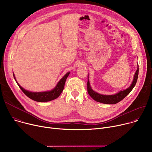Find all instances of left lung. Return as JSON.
<instances>
[{
  "label": "left lung",
  "mask_w": 152,
  "mask_h": 152,
  "mask_svg": "<svg viewBox=\"0 0 152 152\" xmlns=\"http://www.w3.org/2000/svg\"><path fill=\"white\" fill-rule=\"evenodd\" d=\"M138 72H139V66L137 64V70L134 75V78L133 80V82L130 86L122 91H120L116 94H113V95H104L101 94L99 93H98L97 92L94 91L92 90L90 82L88 80V82H87V91L88 93V94L91 96V97L96 101L103 103V104H116L121 101H122L124 98H126V96L131 92V91L133 90L134 87L135 86L136 82L137 80V77H138Z\"/></svg>",
  "instance_id": "1"
}]
</instances>
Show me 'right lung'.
Segmentation results:
<instances>
[{"instance_id":"obj_1","label":"right lung","mask_w":152,"mask_h":152,"mask_svg":"<svg viewBox=\"0 0 152 152\" xmlns=\"http://www.w3.org/2000/svg\"><path fill=\"white\" fill-rule=\"evenodd\" d=\"M70 72H68L64 76V77L58 82V83L57 84L56 86L55 87L54 89H53L51 91H44V92H31V91L25 90L18 84V82L16 81L15 76L14 75V73H13V76L16 82H17L18 85L19 86L20 88L22 90V91L24 93V94H26V96H27L28 98H30V99L35 101L39 102H48V101L54 100L59 97L64 90L66 79L68 76V75H70Z\"/></svg>"}]
</instances>
